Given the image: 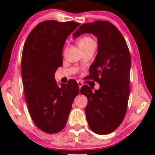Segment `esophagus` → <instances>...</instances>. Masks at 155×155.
<instances>
[{
  "instance_id": "esophagus-1",
  "label": "esophagus",
  "mask_w": 155,
  "mask_h": 155,
  "mask_svg": "<svg viewBox=\"0 0 155 155\" xmlns=\"http://www.w3.org/2000/svg\"><path fill=\"white\" fill-rule=\"evenodd\" d=\"M78 83V88H79V90L81 88V87L83 85V83L82 82H81V81H78L77 82Z\"/></svg>"
}]
</instances>
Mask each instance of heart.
Instances as JSON below:
<instances>
[{
  "instance_id": "b5f03b06",
  "label": "heart",
  "mask_w": 155,
  "mask_h": 155,
  "mask_svg": "<svg viewBox=\"0 0 155 155\" xmlns=\"http://www.w3.org/2000/svg\"><path fill=\"white\" fill-rule=\"evenodd\" d=\"M92 43H95V41L90 37H83L78 41V46H85Z\"/></svg>"
}]
</instances>
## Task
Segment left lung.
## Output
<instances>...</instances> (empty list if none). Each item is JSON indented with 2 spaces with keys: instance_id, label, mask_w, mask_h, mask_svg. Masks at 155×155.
Instances as JSON below:
<instances>
[{
  "instance_id": "left-lung-1",
  "label": "left lung",
  "mask_w": 155,
  "mask_h": 155,
  "mask_svg": "<svg viewBox=\"0 0 155 155\" xmlns=\"http://www.w3.org/2000/svg\"><path fill=\"white\" fill-rule=\"evenodd\" d=\"M92 34L98 40V52L90 68V77L100 84L92 91L87 85L81 93L87 98L85 111L89 127L99 135L111 133L124 118L130 94V55L125 39L108 21L83 24L75 31L74 39Z\"/></svg>"
}]
</instances>
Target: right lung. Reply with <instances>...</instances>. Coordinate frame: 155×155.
<instances>
[{"mask_svg":"<svg viewBox=\"0 0 155 155\" xmlns=\"http://www.w3.org/2000/svg\"><path fill=\"white\" fill-rule=\"evenodd\" d=\"M79 23L44 21L31 31L23 47L22 78L25 98L34 124L46 133L61 131L66 124L78 84L70 80L59 87L54 73L63 65L65 40Z\"/></svg>","mask_w":155,"mask_h":155,"instance_id":"1","label":"right lung"}]
</instances>
